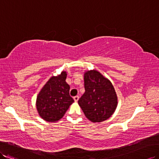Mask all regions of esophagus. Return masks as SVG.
Returning <instances> with one entry per match:
<instances>
[{"instance_id": "1", "label": "esophagus", "mask_w": 159, "mask_h": 159, "mask_svg": "<svg viewBox=\"0 0 159 159\" xmlns=\"http://www.w3.org/2000/svg\"><path fill=\"white\" fill-rule=\"evenodd\" d=\"M73 99H74L75 102H77V101H78V100H79V96H74V97H73Z\"/></svg>"}]
</instances>
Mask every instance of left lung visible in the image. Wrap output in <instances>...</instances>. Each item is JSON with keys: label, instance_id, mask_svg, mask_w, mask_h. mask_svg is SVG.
Instances as JSON below:
<instances>
[{"label": "left lung", "instance_id": "obj_1", "mask_svg": "<svg viewBox=\"0 0 159 159\" xmlns=\"http://www.w3.org/2000/svg\"><path fill=\"white\" fill-rule=\"evenodd\" d=\"M85 93L78 100L86 117L92 122H102L113 114L117 97L110 81L95 70L84 74Z\"/></svg>", "mask_w": 159, "mask_h": 159}]
</instances>
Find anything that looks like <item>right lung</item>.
I'll use <instances>...</instances> for the list:
<instances>
[{"instance_id": "1", "label": "right lung", "mask_w": 159, "mask_h": 159, "mask_svg": "<svg viewBox=\"0 0 159 159\" xmlns=\"http://www.w3.org/2000/svg\"><path fill=\"white\" fill-rule=\"evenodd\" d=\"M67 73L52 77L38 95L36 108L40 117L46 121L55 122L63 117L74 102L69 95V85L65 82Z\"/></svg>"}]
</instances>
